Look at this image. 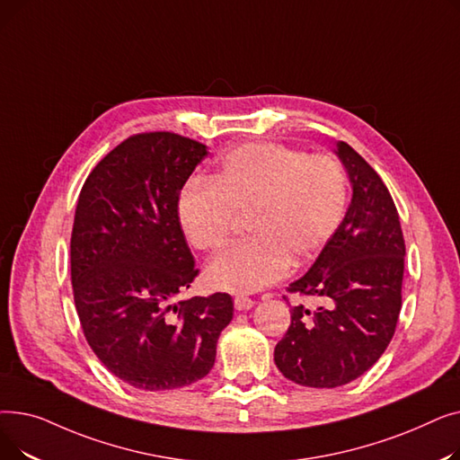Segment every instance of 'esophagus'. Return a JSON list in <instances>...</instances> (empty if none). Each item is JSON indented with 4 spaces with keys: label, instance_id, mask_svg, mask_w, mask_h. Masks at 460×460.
<instances>
[{
    "label": "esophagus",
    "instance_id": "esophagus-1",
    "mask_svg": "<svg viewBox=\"0 0 460 460\" xmlns=\"http://www.w3.org/2000/svg\"><path fill=\"white\" fill-rule=\"evenodd\" d=\"M255 305V302L248 296H234V309L236 311H250Z\"/></svg>",
    "mask_w": 460,
    "mask_h": 460
}]
</instances>
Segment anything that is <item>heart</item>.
<instances>
[{
	"mask_svg": "<svg viewBox=\"0 0 460 460\" xmlns=\"http://www.w3.org/2000/svg\"><path fill=\"white\" fill-rule=\"evenodd\" d=\"M345 207L347 179L337 160L261 141L227 153L212 182H188L179 222L193 248L214 253L227 243L234 214H248L252 236L207 269L212 287L248 295L281 279L291 262L315 259L340 229Z\"/></svg>",
	"mask_w": 460,
	"mask_h": 460,
	"instance_id": "1",
	"label": "heart"
}]
</instances>
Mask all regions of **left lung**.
Instances as JSON below:
<instances>
[{
  "label": "left lung",
  "instance_id": "left-lung-1",
  "mask_svg": "<svg viewBox=\"0 0 460 460\" xmlns=\"http://www.w3.org/2000/svg\"><path fill=\"white\" fill-rule=\"evenodd\" d=\"M333 153L352 199L313 267L288 285L319 305H295L274 350L283 376L307 388H337L371 369L388 349L401 311L404 238L395 203L349 143L337 141Z\"/></svg>",
  "mask_w": 460,
  "mask_h": 460
}]
</instances>
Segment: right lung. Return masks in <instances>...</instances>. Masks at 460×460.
Masks as SVG:
<instances>
[{
  "label": "right lung",
  "mask_w": 460,
  "mask_h": 460,
  "mask_svg": "<svg viewBox=\"0 0 460 460\" xmlns=\"http://www.w3.org/2000/svg\"><path fill=\"white\" fill-rule=\"evenodd\" d=\"M207 155L179 134H137L96 164L80 191L70 236L78 317L106 369L137 390L207 376L233 319L226 293L177 302L198 276L179 196Z\"/></svg>",
  "instance_id": "add662e5"
}]
</instances>
